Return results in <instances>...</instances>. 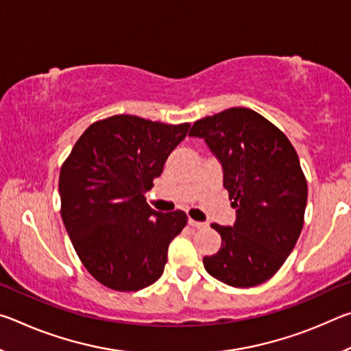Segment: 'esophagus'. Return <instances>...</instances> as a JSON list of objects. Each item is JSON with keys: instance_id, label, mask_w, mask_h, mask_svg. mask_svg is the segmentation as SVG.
I'll return each mask as SVG.
<instances>
[{"instance_id": "34e87169", "label": "esophagus", "mask_w": 351, "mask_h": 351, "mask_svg": "<svg viewBox=\"0 0 351 351\" xmlns=\"http://www.w3.org/2000/svg\"><path fill=\"white\" fill-rule=\"evenodd\" d=\"M189 226H190V228H193V229H204L207 224L201 223V221H195V219L189 218Z\"/></svg>"}]
</instances>
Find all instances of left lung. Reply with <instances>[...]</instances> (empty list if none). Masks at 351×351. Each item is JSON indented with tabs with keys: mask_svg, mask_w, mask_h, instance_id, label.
<instances>
[{
	"mask_svg": "<svg viewBox=\"0 0 351 351\" xmlns=\"http://www.w3.org/2000/svg\"><path fill=\"white\" fill-rule=\"evenodd\" d=\"M189 136L204 139L223 167V186L237 209L206 271L235 288L257 287L282 268L304 228L306 180L293 144L249 108L224 110L193 123Z\"/></svg>",
	"mask_w": 351,
	"mask_h": 351,
	"instance_id": "1",
	"label": "left lung"
}]
</instances>
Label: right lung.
I'll return each mask as SVG.
<instances>
[{
  "label": "right lung",
  "mask_w": 351,
  "mask_h": 351,
  "mask_svg": "<svg viewBox=\"0 0 351 351\" xmlns=\"http://www.w3.org/2000/svg\"><path fill=\"white\" fill-rule=\"evenodd\" d=\"M189 128L111 116L88 127L63 162L64 228L83 266L106 288L139 291L162 276L170 241L187 215L153 210L144 193Z\"/></svg>",
  "instance_id": "obj_1"
}]
</instances>
